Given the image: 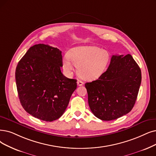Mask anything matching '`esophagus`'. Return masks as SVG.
Listing matches in <instances>:
<instances>
[{"instance_id": "esophagus-1", "label": "esophagus", "mask_w": 156, "mask_h": 156, "mask_svg": "<svg viewBox=\"0 0 156 156\" xmlns=\"http://www.w3.org/2000/svg\"><path fill=\"white\" fill-rule=\"evenodd\" d=\"M77 85H78V86H83V85L84 84V82H83L82 80H77Z\"/></svg>"}]
</instances>
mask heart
<instances>
[{
  "instance_id": "1",
  "label": "heart",
  "mask_w": 156,
  "mask_h": 156,
  "mask_svg": "<svg viewBox=\"0 0 156 156\" xmlns=\"http://www.w3.org/2000/svg\"><path fill=\"white\" fill-rule=\"evenodd\" d=\"M68 58L63 59V70L68 76L74 71L73 65L77 68V73L83 79L95 80L106 71L110 55L105 50L95 46H80L70 49ZM73 64L72 65V64Z\"/></svg>"
}]
</instances>
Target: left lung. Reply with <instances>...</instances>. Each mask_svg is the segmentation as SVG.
<instances>
[{
	"label": "left lung",
	"instance_id": "left-lung-1",
	"mask_svg": "<svg viewBox=\"0 0 156 156\" xmlns=\"http://www.w3.org/2000/svg\"><path fill=\"white\" fill-rule=\"evenodd\" d=\"M141 82V70L131 55H113L104 74L85 84L93 114L104 121L127 114L135 104Z\"/></svg>",
	"mask_w": 156,
	"mask_h": 156
}]
</instances>
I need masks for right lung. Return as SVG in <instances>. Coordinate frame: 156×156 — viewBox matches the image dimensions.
<instances>
[{"label": "right lung", "instance_id": "1", "mask_svg": "<svg viewBox=\"0 0 156 156\" xmlns=\"http://www.w3.org/2000/svg\"><path fill=\"white\" fill-rule=\"evenodd\" d=\"M61 66V51L45 44L30 47L18 62L15 71L18 97L30 115L52 122L64 113L77 88V80L66 77Z\"/></svg>", "mask_w": 156, "mask_h": 156}]
</instances>
